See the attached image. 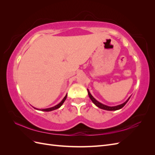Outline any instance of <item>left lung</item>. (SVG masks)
I'll return each mask as SVG.
<instances>
[{
    "mask_svg": "<svg viewBox=\"0 0 155 155\" xmlns=\"http://www.w3.org/2000/svg\"><path fill=\"white\" fill-rule=\"evenodd\" d=\"M88 91V96L89 97L91 98V100H92V101L94 104L97 107L100 108V109H104V110H118V109H121V108L124 107L125 106V105L127 104V102L129 101V100L130 99V97L129 98V99L127 100L125 103H124V104H121V105H117V106H115V107H109V106H107L105 105H104L101 104V103H100L99 101H97L95 98H94V97L91 94L90 92H89V91L87 89Z\"/></svg>",
    "mask_w": 155,
    "mask_h": 155,
    "instance_id": "8db88e82",
    "label": "left lung"
}]
</instances>
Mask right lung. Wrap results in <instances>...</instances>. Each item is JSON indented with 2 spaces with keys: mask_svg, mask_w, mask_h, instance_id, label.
<instances>
[{
  "mask_svg": "<svg viewBox=\"0 0 155 155\" xmlns=\"http://www.w3.org/2000/svg\"><path fill=\"white\" fill-rule=\"evenodd\" d=\"M67 94L64 96V97L63 99V100L61 101L59 104H58L57 105H55L53 107H51V108H48V109H42V110L43 111H46V112H48V111H51V110H55V109H58V108H59L61 106L63 105V103L64 102L65 100L67 99Z\"/></svg>",
  "mask_w": 155,
  "mask_h": 155,
  "instance_id": "right-lung-1",
  "label": "right lung"
}]
</instances>
